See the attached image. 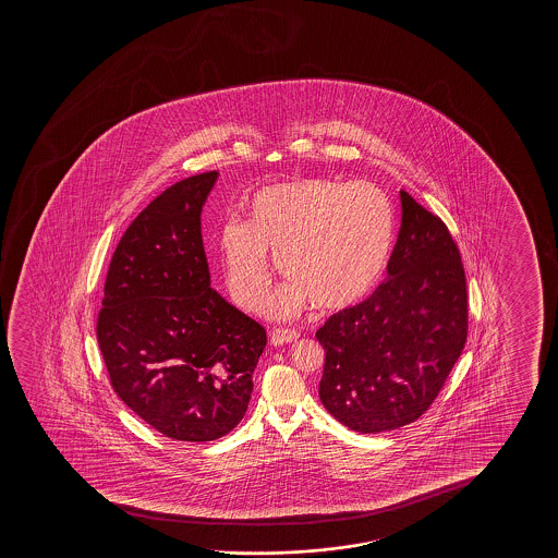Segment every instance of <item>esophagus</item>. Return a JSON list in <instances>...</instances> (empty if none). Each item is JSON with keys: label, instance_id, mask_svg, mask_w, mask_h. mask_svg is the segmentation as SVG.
Returning a JSON list of instances; mask_svg holds the SVG:
<instances>
[{"label": "esophagus", "instance_id": "obj_1", "mask_svg": "<svg viewBox=\"0 0 558 558\" xmlns=\"http://www.w3.org/2000/svg\"><path fill=\"white\" fill-rule=\"evenodd\" d=\"M299 333L295 329H275L272 333H270V344L272 347H282L286 343H293V341H298Z\"/></svg>", "mask_w": 558, "mask_h": 558}]
</instances>
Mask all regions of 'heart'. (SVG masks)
<instances>
[{"label":"heart","instance_id":"heart-1","mask_svg":"<svg viewBox=\"0 0 558 558\" xmlns=\"http://www.w3.org/2000/svg\"><path fill=\"white\" fill-rule=\"evenodd\" d=\"M395 242V211L372 183L303 179L257 192L250 221L222 225V267L232 298L253 311L272 283V255L290 282L268 305L290 318L311 301L322 311L359 303L381 282Z\"/></svg>","mask_w":558,"mask_h":558}]
</instances>
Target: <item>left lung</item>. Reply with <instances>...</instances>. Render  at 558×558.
Returning a JSON list of instances; mask_svg holds the SVG:
<instances>
[{
    "label": "left lung",
    "instance_id": "1",
    "mask_svg": "<svg viewBox=\"0 0 558 558\" xmlns=\"http://www.w3.org/2000/svg\"><path fill=\"white\" fill-rule=\"evenodd\" d=\"M400 207L387 278L316 331L326 351L322 404L364 435L404 427L427 412L466 341L458 245L408 192L400 191Z\"/></svg>",
    "mask_w": 558,
    "mask_h": 558
}]
</instances>
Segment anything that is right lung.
<instances>
[{"mask_svg":"<svg viewBox=\"0 0 558 558\" xmlns=\"http://www.w3.org/2000/svg\"><path fill=\"white\" fill-rule=\"evenodd\" d=\"M217 171L169 186L116 247L97 339L123 404L161 435L209 442L244 417L265 328L211 288L202 209Z\"/></svg>","mask_w":558,"mask_h":558,"instance_id":"add662e5","label":"right lung"}]
</instances>
